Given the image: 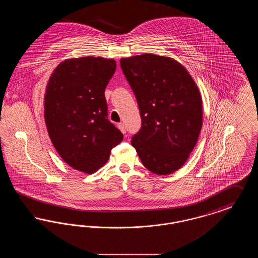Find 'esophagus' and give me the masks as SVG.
Here are the masks:
<instances>
[{
	"label": "esophagus",
	"mask_w": 258,
	"mask_h": 258,
	"mask_svg": "<svg viewBox=\"0 0 258 258\" xmlns=\"http://www.w3.org/2000/svg\"><path fill=\"white\" fill-rule=\"evenodd\" d=\"M118 128L122 132V134H125V132H126V128H125V126H124V124L123 123H118Z\"/></svg>",
	"instance_id": "esophagus-1"
}]
</instances>
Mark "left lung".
Here are the masks:
<instances>
[{"mask_svg": "<svg viewBox=\"0 0 258 258\" xmlns=\"http://www.w3.org/2000/svg\"><path fill=\"white\" fill-rule=\"evenodd\" d=\"M140 110L142 125L132 145L149 171L180 169L202 127V98L186 69L170 57L142 54L120 60Z\"/></svg>", "mask_w": 258, "mask_h": 258, "instance_id": "1", "label": "left lung"}]
</instances>
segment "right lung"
Segmentation results:
<instances>
[{
  "label": "right lung",
  "instance_id": "right-lung-1",
  "mask_svg": "<svg viewBox=\"0 0 258 258\" xmlns=\"http://www.w3.org/2000/svg\"><path fill=\"white\" fill-rule=\"evenodd\" d=\"M116 61L80 57L61 61L50 76L44 95V120L50 139L62 160L93 174L110 157L123 135L107 119L104 91Z\"/></svg>",
  "mask_w": 258,
  "mask_h": 258
}]
</instances>
